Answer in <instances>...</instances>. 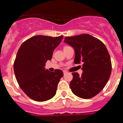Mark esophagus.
Returning a JSON list of instances; mask_svg holds the SVG:
<instances>
[{
  "label": "esophagus",
  "instance_id": "obj_1",
  "mask_svg": "<svg viewBox=\"0 0 123 123\" xmlns=\"http://www.w3.org/2000/svg\"><path fill=\"white\" fill-rule=\"evenodd\" d=\"M67 72L66 71H63V74H67Z\"/></svg>",
  "mask_w": 123,
  "mask_h": 123
}]
</instances>
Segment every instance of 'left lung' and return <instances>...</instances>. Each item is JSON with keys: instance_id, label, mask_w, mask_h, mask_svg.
<instances>
[{"instance_id": "1", "label": "left lung", "mask_w": 123, "mask_h": 123, "mask_svg": "<svg viewBox=\"0 0 123 123\" xmlns=\"http://www.w3.org/2000/svg\"><path fill=\"white\" fill-rule=\"evenodd\" d=\"M64 42L73 47L75 64L82 63V73H73L69 86L74 95L88 99L104 88L111 73L110 56L105 44L98 39L83 34L66 37Z\"/></svg>"}]
</instances>
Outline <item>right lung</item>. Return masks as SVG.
<instances>
[{
    "mask_svg": "<svg viewBox=\"0 0 123 123\" xmlns=\"http://www.w3.org/2000/svg\"><path fill=\"white\" fill-rule=\"evenodd\" d=\"M63 37L36 36L25 41L18 49L13 65L15 77L22 91L34 100L44 102L56 94L63 73L60 69L50 72L44 67Z\"/></svg>",
    "mask_w": 123,
    "mask_h": 123,
    "instance_id": "right-lung-1",
    "label": "right lung"
}]
</instances>
